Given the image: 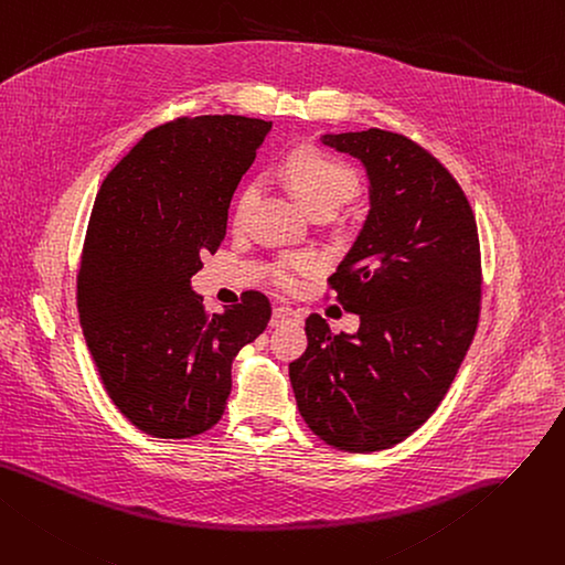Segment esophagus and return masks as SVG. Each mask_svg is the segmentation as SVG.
Wrapping results in <instances>:
<instances>
[{
	"mask_svg": "<svg viewBox=\"0 0 565 565\" xmlns=\"http://www.w3.org/2000/svg\"><path fill=\"white\" fill-rule=\"evenodd\" d=\"M292 320H297V313H295L290 307L279 305V307H275V311H273V320H270V324H273V327H279V324H284V322H292Z\"/></svg>",
	"mask_w": 565,
	"mask_h": 565,
	"instance_id": "1",
	"label": "esophagus"
}]
</instances>
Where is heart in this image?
I'll list each match as a JSON object with an SVG mask.
<instances>
[{"mask_svg":"<svg viewBox=\"0 0 565 565\" xmlns=\"http://www.w3.org/2000/svg\"><path fill=\"white\" fill-rule=\"evenodd\" d=\"M279 174L288 191L297 198L313 217H331L335 211L348 206L361 193L359 172L316 145H299L281 159ZM256 200V185L245 183L234 204V220L241 222ZM311 268L307 256H284L275 260L273 281L275 286L290 290L297 277Z\"/></svg>","mask_w":565,"mask_h":565,"instance_id":"1","label":"heart"}]
</instances>
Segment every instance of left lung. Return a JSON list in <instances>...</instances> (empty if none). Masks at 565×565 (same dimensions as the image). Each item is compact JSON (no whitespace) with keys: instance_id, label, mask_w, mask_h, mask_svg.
Returning <instances> with one entry per match:
<instances>
[{"instance_id":"left-lung-1","label":"left lung","mask_w":565,"mask_h":565,"mask_svg":"<svg viewBox=\"0 0 565 565\" xmlns=\"http://www.w3.org/2000/svg\"><path fill=\"white\" fill-rule=\"evenodd\" d=\"M322 142L370 177L367 220L327 279L361 324L331 333L311 313L288 374L309 429L365 455L411 436L452 386L479 322V234L457 179L416 140L367 129Z\"/></svg>"}]
</instances>
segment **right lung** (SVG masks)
<instances>
[{"instance_id":"obj_1","label":"right lung","mask_w":565,"mask_h":565,"mask_svg":"<svg viewBox=\"0 0 565 565\" xmlns=\"http://www.w3.org/2000/svg\"><path fill=\"white\" fill-rule=\"evenodd\" d=\"M273 122L183 116L149 129L99 185L77 275V309L99 380L157 438L211 429L232 361L268 327L258 290L209 313L191 279L227 236L234 191Z\"/></svg>"}]
</instances>
